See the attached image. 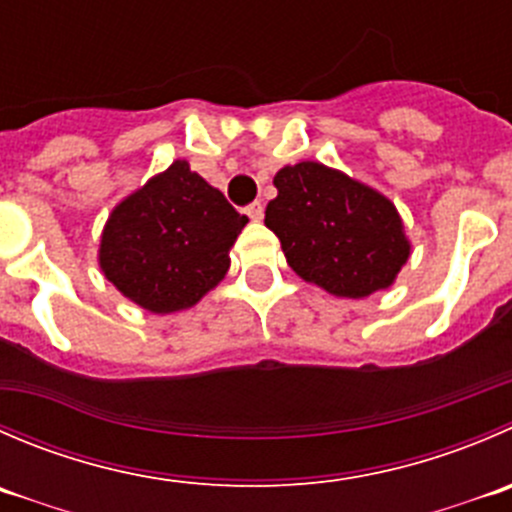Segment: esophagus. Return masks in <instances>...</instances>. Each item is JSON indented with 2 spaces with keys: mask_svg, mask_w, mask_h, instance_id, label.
<instances>
[{
  "mask_svg": "<svg viewBox=\"0 0 512 512\" xmlns=\"http://www.w3.org/2000/svg\"><path fill=\"white\" fill-rule=\"evenodd\" d=\"M247 217H250L252 222H260L262 220V215H265V207L260 205V202H252L250 207H247Z\"/></svg>",
  "mask_w": 512,
  "mask_h": 512,
  "instance_id": "34e87169",
  "label": "esophagus"
}]
</instances>
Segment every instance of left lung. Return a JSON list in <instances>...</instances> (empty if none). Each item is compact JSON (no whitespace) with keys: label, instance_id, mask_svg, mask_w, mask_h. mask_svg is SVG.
Returning <instances> with one entry per match:
<instances>
[{"label":"left lung","instance_id":"left-lung-1","mask_svg":"<svg viewBox=\"0 0 512 512\" xmlns=\"http://www.w3.org/2000/svg\"><path fill=\"white\" fill-rule=\"evenodd\" d=\"M272 182L277 197L265 225L302 280L347 300L398 280L413 245L398 207L382 192L312 160L285 165Z\"/></svg>","mask_w":512,"mask_h":512}]
</instances>
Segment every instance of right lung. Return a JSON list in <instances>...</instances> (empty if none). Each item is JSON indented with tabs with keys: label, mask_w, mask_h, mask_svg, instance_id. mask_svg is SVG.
Here are the masks:
<instances>
[{
	"label": "right lung",
	"mask_w": 512,
	"mask_h": 512,
	"mask_svg": "<svg viewBox=\"0 0 512 512\" xmlns=\"http://www.w3.org/2000/svg\"><path fill=\"white\" fill-rule=\"evenodd\" d=\"M247 225L217 187L175 160L104 222L97 262L127 300L155 315L190 310L225 280Z\"/></svg>",
	"instance_id": "obj_1"
}]
</instances>
